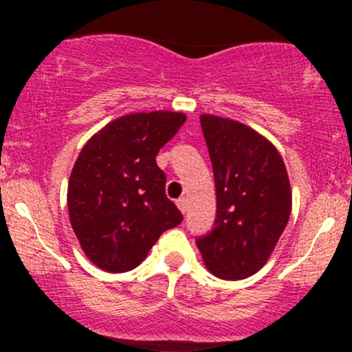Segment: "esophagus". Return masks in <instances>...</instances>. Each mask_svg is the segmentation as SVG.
I'll return each instance as SVG.
<instances>
[{"mask_svg":"<svg viewBox=\"0 0 352 352\" xmlns=\"http://www.w3.org/2000/svg\"><path fill=\"white\" fill-rule=\"evenodd\" d=\"M177 206H179V209L182 212L187 211V197H180L177 199Z\"/></svg>","mask_w":352,"mask_h":352,"instance_id":"34e87169","label":"esophagus"}]
</instances>
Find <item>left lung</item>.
Wrapping results in <instances>:
<instances>
[{"label": "left lung", "mask_w": 352, "mask_h": 352, "mask_svg": "<svg viewBox=\"0 0 352 352\" xmlns=\"http://www.w3.org/2000/svg\"><path fill=\"white\" fill-rule=\"evenodd\" d=\"M216 186V219L197 236L204 264L239 281L267 262L291 214V189L281 155L245 124L201 116Z\"/></svg>", "instance_id": "8db88e82"}]
</instances>
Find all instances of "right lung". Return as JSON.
Listing matches in <instances>:
<instances>
[{
  "mask_svg": "<svg viewBox=\"0 0 352 352\" xmlns=\"http://www.w3.org/2000/svg\"><path fill=\"white\" fill-rule=\"evenodd\" d=\"M182 112L129 113L83 146L67 184L71 226L87 257L109 272L140 265L182 212L166 197L158 151L179 133Z\"/></svg>",
  "mask_w": 352,
  "mask_h": 352,
  "instance_id": "right-lung-1",
  "label": "right lung"
}]
</instances>
